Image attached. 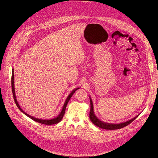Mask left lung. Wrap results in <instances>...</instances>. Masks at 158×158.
I'll use <instances>...</instances> for the list:
<instances>
[{"label": "left lung", "mask_w": 158, "mask_h": 158, "mask_svg": "<svg viewBox=\"0 0 158 158\" xmlns=\"http://www.w3.org/2000/svg\"><path fill=\"white\" fill-rule=\"evenodd\" d=\"M90 98V113H89V118H90V121L97 127L102 128V129H105V130H117V129H120L122 128H123L126 126H127L128 125H129L130 123H131L133 120H135V118L139 116V115H137V116H135V117L131 118V120L123 122V123H106L105 122H103L102 120H100V119H98L96 115H95L94 112V106H93V103L92 101V99L89 97Z\"/></svg>", "instance_id": "1"}]
</instances>
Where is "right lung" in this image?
I'll list each match as a JSON object with an SVG mask.
<instances>
[{"mask_svg":"<svg viewBox=\"0 0 158 158\" xmlns=\"http://www.w3.org/2000/svg\"><path fill=\"white\" fill-rule=\"evenodd\" d=\"M14 79H15V77H14V69L13 68L12 69V77H11V87H12V92H13V98H14V100H15V102L18 106V108H19V110L23 113L25 115H26L27 117H28L29 118H30L31 119L33 120L34 121L38 122V123H42V124H44L46 125H54V124H56V123H59L63 118L64 115V113H65V111H66V106H67V105H68V102L69 101V100L70 99L71 97L72 96V95L75 93V92L77 89H80V88H75V89H73V90H72V92L69 94V95H68V98H66L65 102H64V104L63 105V109L61 111V113H60V114L53 118H52V119H41V118H35L33 116H31L29 114H28L27 113L24 112L23 111V110L21 109L19 104L18 103V101H17V99H16V94H15V81H14Z\"/></svg>","mask_w":158,"mask_h":158,"instance_id":"obj_1","label":"right lung"}]
</instances>
